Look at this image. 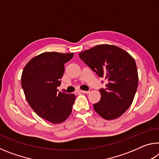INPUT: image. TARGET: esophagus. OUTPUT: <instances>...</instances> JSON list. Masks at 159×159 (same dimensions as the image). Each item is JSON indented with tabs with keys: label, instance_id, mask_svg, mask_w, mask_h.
<instances>
[{
	"label": "esophagus",
	"instance_id": "1",
	"mask_svg": "<svg viewBox=\"0 0 159 159\" xmlns=\"http://www.w3.org/2000/svg\"><path fill=\"white\" fill-rule=\"evenodd\" d=\"M79 92L82 93L88 94V93H90V90H88V91H86V90H79Z\"/></svg>",
	"mask_w": 159,
	"mask_h": 159
}]
</instances>
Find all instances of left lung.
Returning a JSON list of instances; mask_svg holds the SVG:
<instances>
[{
    "instance_id": "8db88e82",
    "label": "left lung",
    "mask_w": 159,
    "mask_h": 159,
    "mask_svg": "<svg viewBox=\"0 0 159 159\" xmlns=\"http://www.w3.org/2000/svg\"><path fill=\"white\" fill-rule=\"evenodd\" d=\"M81 60L98 74L108 80L106 89H100L101 99L93 104L104 119L122 116L133 101L138 86V74L134 58L113 45H98L79 53Z\"/></svg>"
}]
</instances>
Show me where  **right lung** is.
<instances>
[{
    "mask_svg": "<svg viewBox=\"0 0 159 159\" xmlns=\"http://www.w3.org/2000/svg\"><path fill=\"white\" fill-rule=\"evenodd\" d=\"M73 56V52L41 53L26 64L21 74V87L29 105L40 117L55 124L68 118L76 99L74 94L57 90L64 64Z\"/></svg>",
    "mask_w": 159,
    "mask_h": 159,
    "instance_id": "add662e5",
    "label": "right lung"
}]
</instances>
